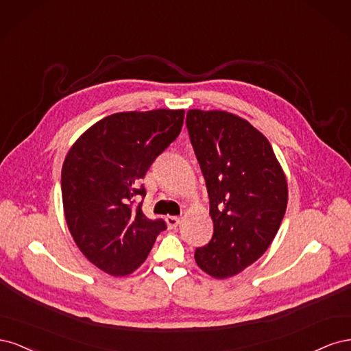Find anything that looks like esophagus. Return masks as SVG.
Masks as SVG:
<instances>
[{
  "mask_svg": "<svg viewBox=\"0 0 351 351\" xmlns=\"http://www.w3.org/2000/svg\"><path fill=\"white\" fill-rule=\"evenodd\" d=\"M165 221H167V226H168V228H169V230H174V228H177V226L180 224V218H178V217H171V215H168V217L165 218Z\"/></svg>",
  "mask_w": 351,
  "mask_h": 351,
  "instance_id": "esophagus-1",
  "label": "esophagus"
}]
</instances>
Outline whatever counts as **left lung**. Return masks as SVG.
I'll return each instance as SVG.
<instances>
[{"label": "left lung", "mask_w": 351, "mask_h": 351, "mask_svg": "<svg viewBox=\"0 0 351 351\" xmlns=\"http://www.w3.org/2000/svg\"><path fill=\"white\" fill-rule=\"evenodd\" d=\"M186 123L214 222V236L195 261L217 280L234 277L277 236L289 202L285 173L269 141L241 117L189 110Z\"/></svg>", "instance_id": "obj_1"}]
</instances>
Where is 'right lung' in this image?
<instances>
[{"instance_id":"1","label":"right lung","mask_w":351,"mask_h":351,"mask_svg":"<svg viewBox=\"0 0 351 351\" xmlns=\"http://www.w3.org/2000/svg\"><path fill=\"white\" fill-rule=\"evenodd\" d=\"M184 110L125 111L90 125L71 145L61 169L62 208L70 234L89 262L112 277L146 261L162 219L133 206L141 180L182 132Z\"/></svg>"}]
</instances>
